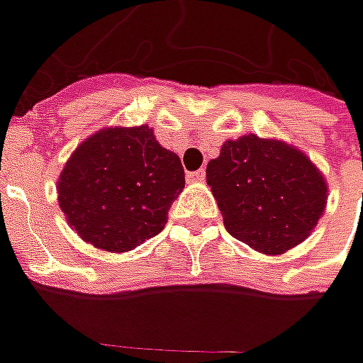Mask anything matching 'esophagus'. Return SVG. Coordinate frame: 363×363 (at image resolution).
<instances>
[{
    "instance_id": "esophagus-1",
    "label": "esophagus",
    "mask_w": 363,
    "mask_h": 363,
    "mask_svg": "<svg viewBox=\"0 0 363 363\" xmlns=\"http://www.w3.org/2000/svg\"><path fill=\"white\" fill-rule=\"evenodd\" d=\"M188 179L189 182H203V179H206V172H203V169H198V172H189Z\"/></svg>"
}]
</instances>
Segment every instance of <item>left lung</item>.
<instances>
[{
    "mask_svg": "<svg viewBox=\"0 0 363 363\" xmlns=\"http://www.w3.org/2000/svg\"><path fill=\"white\" fill-rule=\"evenodd\" d=\"M206 179L226 230L264 255L303 242L328 202L325 179L305 153L257 135L226 141Z\"/></svg>",
    "mask_w": 363,
    "mask_h": 363,
    "instance_id": "obj_1",
    "label": "left lung"
}]
</instances>
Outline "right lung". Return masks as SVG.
<instances>
[{
    "label": "right lung",
    "instance_id": "right-lung-1",
    "mask_svg": "<svg viewBox=\"0 0 363 363\" xmlns=\"http://www.w3.org/2000/svg\"><path fill=\"white\" fill-rule=\"evenodd\" d=\"M184 186L179 157L147 125L115 127L94 133L72 153L60 174L58 202L86 242L123 252L163 230Z\"/></svg>",
    "mask_w": 363,
    "mask_h": 363
}]
</instances>
